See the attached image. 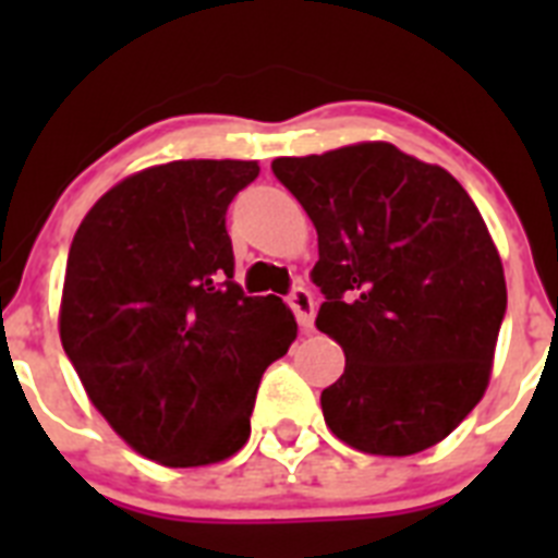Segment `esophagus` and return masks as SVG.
<instances>
[{
	"label": "esophagus",
	"mask_w": 558,
	"mask_h": 558,
	"mask_svg": "<svg viewBox=\"0 0 558 558\" xmlns=\"http://www.w3.org/2000/svg\"><path fill=\"white\" fill-rule=\"evenodd\" d=\"M288 304L290 310L295 313V322H299V327L302 329H310L313 327V318H315V302H313V293H310L307 288H293L288 295Z\"/></svg>",
	"instance_id": "obj_1"
}]
</instances>
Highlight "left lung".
Segmentation results:
<instances>
[{
	"label": "left lung",
	"instance_id": "obj_1",
	"mask_svg": "<svg viewBox=\"0 0 558 558\" xmlns=\"http://www.w3.org/2000/svg\"><path fill=\"white\" fill-rule=\"evenodd\" d=\"M318 231L315 327L347 368L322 391L329 430L372 456H413L489 386L506 279L481 211L450 172L388 142L274 159Z\"/></svg>",
	"mask_w": 558,
	"mask_h": 558
}]
</instances>
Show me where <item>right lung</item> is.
Wrapping results in <instances>:
<instances>
[{
	"instance_id": "1",
	"label": "right lung",
	"mask_w": 558,
	"mask_h": 558,
	"mask_svg": "<svg viewBox=\"0 0 558 558\" xmlns=\"http://www.w3.org/2000/svg\"><path fill=\"white\" fill-rule=\"evenodd\" d=\"M256 175L234 159L142 170L92 206L69 248L63 352L108 425L165 466L234 456L265 368L295 338L279 295L234 282L226 209Z\"/></svg>"
}]
</instances>
